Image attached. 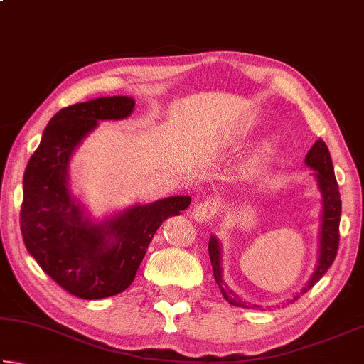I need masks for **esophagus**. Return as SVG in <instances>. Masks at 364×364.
Here are the masks:
<instances>
[{
    "label": "esophagus",
    "mask_w": 364,
    "mask_h": 364,
    "mask_svg": "<svg viewBox=\"0 0 364 364\" xmlns=\"http://www.w3.org/2000/svg\"><path fill=\"white\" fill-rule=\"evenodd\" d=\"M215 212H217V204L212 199H205L202 202H197L191 215H193V218L197 223H205V221L213 217Z\"/></svg>",
    "instance_id": "esophagus-1"
}]
</instances>
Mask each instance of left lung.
<instances>
[{
	"instance_id": "8db88e82",
	"label": "left lung",
	"mask_w": 364,
	"mask_h": 364,
	"mask_svg": "<svg viewBox=\"0 0 364 364\" xmlns=\"http://www.w3.org/2000/svg\"><path fill=\"white\" fill-rule=\"evenodd\" d=\"M305 165L308 168L315 170V176L319 194H321V225H319V249H318V260L315 264V271H313L310 278L300 289V292L294 295L289 301L297 300L300 295L310 291V289L316 284V282L323 278L326 271L334 262L338 249V225H341V213H342V202L341 194H338V184L336 181L334 175V165H332L331 154L328 146L323 139H318L310 151H308L305 157ZM208 255H210L212 268L215 281L220 287L221 294H223L225 300L230 305L241 306V308H262L260 305H250L247 300L239 297V295L232 291L231 287L223 279V267H221V244L217 236H210L208 239Z\"/></svg>"
}]
</instances>
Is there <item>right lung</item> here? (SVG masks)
<instances>
[{
    "label": "right lung",
    "mask_w": 364,
    "mask_h": 364,
    "mask_svg": "<svg viewBox=\"0 0 364 364\" xmlns=\"http://www.w3.org/2000/svg\"><path fill=\"white\" fill-rule=\"evenodd\" d=\"M133 109L130 96L97 97L60 109L23 173L21 230L28 254L60 287L85 300L125 291L162 221L191 204L189 196H171L96 221L70 191L69 164L77 147L100 120H123Z\"/></svg>",
    "instance_id": "right-lung-1"
}]
</instances>
